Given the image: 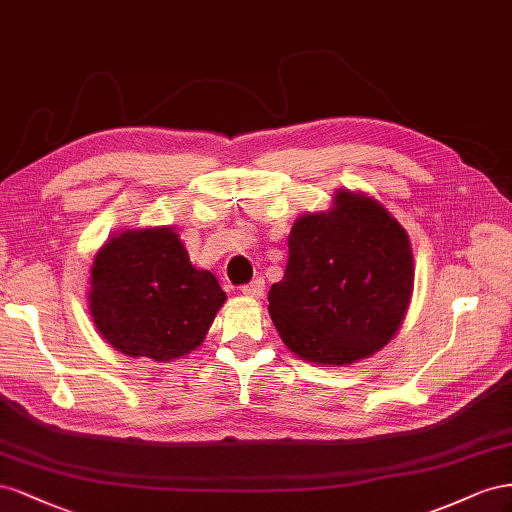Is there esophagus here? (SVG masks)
<instances>
[{
	"mask_svg": "<svg viewBox=\"0 0 512 512\" xmlns=\"http://www.w3.org/2000/svg\"><path fill=\"white\" fill-rule=\"evenodd\" d=\"M264 281L261 279H255V281H251L248 285H242V294L246 296V298H261L264 296Z\"/></svg>",
	"mask_w": 512,
	"mask_h": 512,
	"instance_id": "34e87169",
	"label": "esophagus"
}]
</instances>
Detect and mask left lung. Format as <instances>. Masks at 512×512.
Returning <instances> with one entry per match:
<instances>
[{
  "mask_svg": "<svg viewBox=\"0 0 512 512\" xmlns=\"http://www.w3.org/2000/svg\"><path fill=\"white\" fill-rule=\"evenodd\" d=\"M285 276L268 313L283 343L315 364H352L401 328L414 289L410 238L382 203L337 191L326 212L289 231Z\"/></svg>",
  "mask_w": 512,
  "mask_h": 512,
  "instance_id": "left-lung-1",
  "label": "left lung"
}]
</instances>
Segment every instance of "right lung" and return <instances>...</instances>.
<instances>
[{
  "label": "right lung",
  "mask_w": 512,
  "mask_h": 512,
  "mask_svg": "<svg viewBox=\"0 0 512 512\" xmlns=\"http://www.w3.org/2000/svg\"><path fill=\"white\" fill-rule=\"evenodd\" d=\"M90 313L113 349L169 362L206 339L227 300L210 270H197L173 227L115 233L94 257Z\"/></svg>",
  "instance_id": "obj_1"
}]
</instances>
